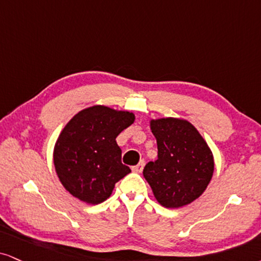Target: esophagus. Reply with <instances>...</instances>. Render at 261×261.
Wrapping results in <instances>:
<instances>
[{"instance_id": "obj_1", "label": "esophagus", "mask_w": 261, "mask_h": 261, "mask_svg": "<svg viewBox=\"0 0 261 261\" xmlns=\"http://www.w3.org/2000/svg\"><path fill=\"white\" fill-rule=\"evenodd\" d=\"M144 166H145L144 161H140V162L138 163L137 166L132 167V170H133L134 173H141V172H143V169H144Z\"/></svg>"}]
</instances>
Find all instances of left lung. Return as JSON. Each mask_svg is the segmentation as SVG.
<instances>
[{
    "label": "left lung",
    "instance_id": "1",
    "mask_svg": "<svg viewBox=\"0 0 261 261\" xmlns=\"http://www.w3.org/2000/svg\"><path fill=\"white\" fill-rule=\"evenodd\" d=\"M157 140V160L144 168L153 196L166 208H180L203 194L214 172L213 153L198 130L186 120L150 121Z\"/></svg>",
    "mask_w": 261,
    "mask_h": 261
}]
</instances>
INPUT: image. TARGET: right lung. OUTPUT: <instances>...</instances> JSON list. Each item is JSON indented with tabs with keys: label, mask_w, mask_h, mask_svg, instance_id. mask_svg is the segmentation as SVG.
<instances>
[{
	"label": "right lung",
	"mask_w": 261,
	"mask_h": 261,
	"mask_svg": "<svg viewBox=\"0 0 261 261\" xmlns=\"http://www.w3.org/2000/svg\"><path fill=\"white\" fill-rule=\"evenodd\" d=\"M136 116L104 105L80 111L67 122L54 146L56 172L73 197L99 204L110 197L115 184L130 169L121 162L116 138Z\"/></svg>",
	"instance_id": "1"
}]
</instances>
